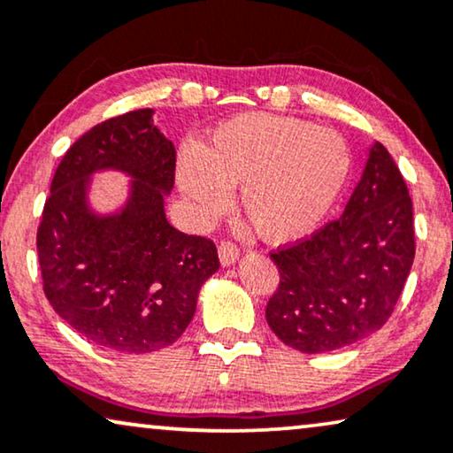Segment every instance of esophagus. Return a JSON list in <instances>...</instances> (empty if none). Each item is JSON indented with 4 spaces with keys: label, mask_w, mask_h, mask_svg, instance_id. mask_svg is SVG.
Returning <instances> with one entry per match:
<instances>
[{
    "label": "esophagus",
    "mask_w": 453,
    "mask_h": 453,
    "mask_svg": "<svg viewBox=\"0 0 453 453\" xmlns=\"http://www.w3.org/2000/svg\"><path fill=\"white\" fill-rule=\"evenodd\" d=\"M238 257H240V248L235 246V242H232V240L221 242V244H219V260H221V265H224V266L234 265L235 260H238Z\"/></svg>",
    "instance_id": "34e87169"
}]
</instances>
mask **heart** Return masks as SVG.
<instances>
[{
	"mask_svg": "<svg viewBox=\"0 0 453 453\" xmlns=\"http://www.w3.org/2000/svg\"><path fill=\"white\" fill-rule=\"evenodd\" d=\"M351 174L336 131L269 112L221 123L199 154L184 151L178 182L203 218H215L240 187V207L260 238L288 244L314 234Z\"/></svg>",
	"mask_w": 453,
	"mask_h": 453,
	"instance_id": "obj_1",
	"label": "heart"
}]
</instances>
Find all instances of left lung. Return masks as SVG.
I'll use <instances>...</instances> for the list:
<instances>
[{
	"instance_id": "8db88e82",
	"label": "left lung",
	"mask_w": 453,
	"mask_h": 453,
	"mask_svg": "<svg viewBox=\"0 0 453 453\" xmlns=\"http://www.w3.org/2000/svg\"><path fill=\"white\" fill-rule=\"evenodd\" d=\"M271 258L281 279L266 322L288 347L328 353L384 326L415 260L412 201L384 145L369 150L341 218Z\"/></svg>"
}]
</instances>
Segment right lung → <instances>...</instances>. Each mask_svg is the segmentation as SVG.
I'll return each mask as SVG.
<instances>
[{
    "label": "right lung",
    "instance_id": "right-lung-1",
    "mask_svg": "<svg viewBox=\"0 0 453 453\" xmlns=\"http://www.w3.org/2000/svg\"><path fill=\"white\" fill-rule=\"evenodd\" d=\"M151 108L108 119L65 151L36 232L42 289L53 310L94 345L151 353L187 330L201 285L219 269L218 248L172 227L164 195L174 187L176 150ZM129 173L132 196L114 216L87 207L98 169Z\"/></svg>",
    "mask_w": 453,
    "mask_h": 453
}]
</instances>
